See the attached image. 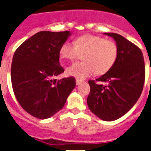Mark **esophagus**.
I'll list each match as a JSON object with an SVG mask.
<instances>
[{"instance_id": "obj_1", "label": "esophagus", "mask_w": 151, "mask_h": 151, "mask_svg": "<svg viewBox=\"0 0 151 151\" xmlns=\"http://www.w3.org/2000/svg\"><path fill=\"white\" fill-rule=\"evenodd\" d=\"M76 84L78 85V84H80L81 83H82V82H83V81L81 80V79H79V78H76Z\"/></svg>"}]
</instances>
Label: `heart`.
I'll return each instance as SVG.
<instances>
[{
  "label": "heart",
  "mask_w": 151,
  "mask_h": 151,
  "mask_svg": "<svg viewBox=\"0 0 151 151\" xmlns=\"http://www.w3.org/2000/svg\"><path fill=\"white\" fill-rule=\"evenodd\" d=\"M82 54L83 62H76L68 68V75L83 79L95 73L98 75L105 73L115 62L118 48L112 40L86 34L78 37L74 44L65 42L59 50L60 57L68 60H75Z\"/></svg>",
  "instance_id": "obj_1"
}]
</instances>
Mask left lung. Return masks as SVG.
Segmentation results:
<instances>
[{"mask_svg": "<svg viewBox=\"0 0 151 151\" xmlns=\"http://www.w3.org/2000/svg\"><path fill=\"white\" fill-rule=\"evenodd\" d=\"M112 37L118 48L113 66L96 79L106 85L88 81L90 93L87 105L94 114L105 121H113L126 114L138 101L145 78L144 58L141 50L123 36L104 33Z\"/></svg>", "mask_w": 151, "mask_h": 151, "instance_id": "8db88e82", "label": "left lung"}]
</instances>
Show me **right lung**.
Returning <instances> with one entry per match:
<instances>
[{"instance_id":"right-lung-1","label":"right lung","mask_w":151,"mask_h":151,"mask_svg":"<svg viewBox=\"0 0 151 151\" xmlns=\"http://www.w3.org/2000/svg\"><path fill=\"white\" fill-rule=\"evenodd\" d=\"M70 31H40L16 50L11 68L13 91L28 114L47 119L60 111L75 88L73 77L57 80L64 72L59 50Z\"/></svg>"}]
</instances>
